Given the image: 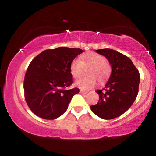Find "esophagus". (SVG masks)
Segmentation results:
<instances>
[{"mask_svg": "<svg viewBox=\"0 0 156 156\" xmlns=\"http://www.w3.org/2000/svg\"><path fill=\"white\" fill-rule=\"evenodd\" d=\"M80 93L81 94H86L87 93V91H84V90H80Z\"/></svg>", "mask_w": 156, "mask_h": 156, "instance_id": "1", "label": "esophagus"}]
</instances>
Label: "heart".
Returning <instances> with one entry per match:
<instances>
[{
    "label": "heart",
    "mask_w": 156,
    "mask_h": 156,
    "mask_svg": "<svg viewBox=\"0 0 156 156\" xmlns=\"http://www.w3.org/2000/svg\"><path fill=\"white\" fill-rule=\"evenodd\" d=\"M89 77L76 82V86L83 89H89L104 83L111 74V65L105 58L98 53L89 51L81 56V60H73L70 64V72L73 78L77 80L83 76L85 70Z\"/></svg>",
    "instance_id": "obj_1"
}]
</instances>
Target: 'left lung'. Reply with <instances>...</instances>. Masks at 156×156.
Instances as JSON below:
<instances>
[{"label":"left lung","mask_w":156,"mask_h":156,"mask_svg":"<svg viewBox=\"0 0 156 156\" xmlns=\"http://www.w3.org/2000/svg\"><path fill=\"white\" fill-rule=\"evenodd\" d=\"M96 51L107 58L112 71L105 87L96 91L98 102L90 108L98 117L111 120L123 114L133 105L138 94L140 77L131 59L124 54L111 49Z\"/></svg>","instance_id":"obj_1"}]
</instances>
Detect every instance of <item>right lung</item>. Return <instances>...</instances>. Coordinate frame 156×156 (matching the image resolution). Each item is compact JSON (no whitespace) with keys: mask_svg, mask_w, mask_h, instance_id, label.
I'll list each match as a JSON object with an SVG mask.
<instances>
[{"mask_svg":"<svg viewBox=\"0 0 156 156\" xmlns=\"http://www.w3.org/2000/svg\"><path fill=\"white\" fill-rule=\"evenodd\" d=\"M84 51L58 47L44 50L31 60L25 73V98L34 114L46 120L60 117L78 88L67 89L73 83L70 64Z\"/></svg>","mask_w":156,"mask_h":156,"instance_id":"add662e5","label":"right lung"}]
</instances>
